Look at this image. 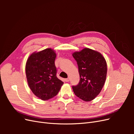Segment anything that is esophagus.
I'll list each match as a JSON object with an SVG mask.
<instances>
[{
    "mask_svg": "<svg viewBox=\"0 0 134 134\" xmlns=\"http://www.w3.org/2000/svg\"><path fill=\"white\" fill-rule=\"evenodd\" d=\"M65 81L66 82H69V81H70V78H66V79H65Z\"/></svg>",
    "mask_w": 134,
    "mask_h": 134,
    "instance_id": "34e87169",
    "label": "esophagus"
}]
</instances>
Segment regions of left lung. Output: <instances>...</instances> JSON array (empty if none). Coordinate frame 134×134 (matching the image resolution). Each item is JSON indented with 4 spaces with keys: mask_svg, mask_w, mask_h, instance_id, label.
<instances>
[{
    "mask_svg": "<svg viewBox=\"0 0 134 134\" xmlns=\"http://www.w3.org/2000/svg\"><path fill=\"white\" fill-rule=\"evenodd\" d=\"M78 66L80 82L72 86L74 94L89 102L98 96L106 82L107 63L100 52L89 48L72 54Z\"/></svg>",
    "mask_w": 134,
    "mask_h": 134,
    "instance_id": "left-lung-1",
    "label": "left lung"
}]
</instances>
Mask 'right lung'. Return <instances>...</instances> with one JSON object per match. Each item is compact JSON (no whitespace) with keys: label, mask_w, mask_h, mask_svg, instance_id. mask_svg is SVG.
Masks as SVG:
<instances>
[{"label":"right lung","mask_w":134,"mask_h":134,"mask_svg":"<svg viewBox=\"0 0 134 134\" xmlns=\"http://www.w3.org/2000/svg\"><path fill=\"white\" fill-rule=\"evenodd\" d=\"M56 57L55 51L48 48L34 52L27 60L25 70L28 86L34 94L43 100L57 95L64 84L56 76Z\"/></svg>","instance_id":"add662e5"}]
</instances>
